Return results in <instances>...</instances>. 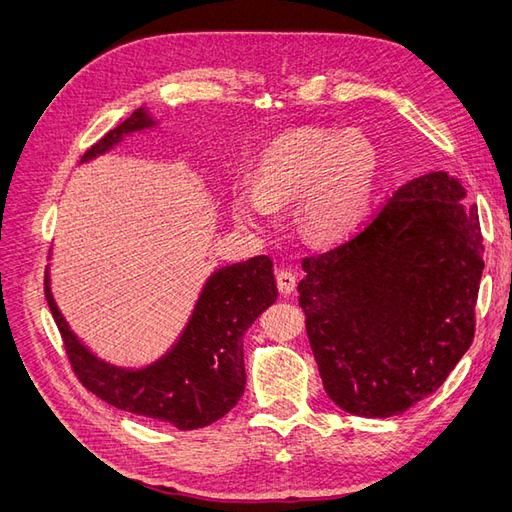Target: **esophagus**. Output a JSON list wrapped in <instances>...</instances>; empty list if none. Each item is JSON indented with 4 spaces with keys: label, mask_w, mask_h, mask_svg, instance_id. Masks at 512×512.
<instances>
[{
    "label": "esophagus",
    "mask_w": 512,
    "mask_h": 512,
    "mask_svg": "<svg viewBox=\"0 0 512 512\" xmlns=\"http://www.w3.org/2000/svg\"><path fill=\"white\" fill-rule=\"evenodd\" d=\"M275 280H277V288H280L282 294H292L294 286H297V277H294V273H290V271H277Z\"/></svg>",
    "instance_id": "obj_1"
}]
</instances>
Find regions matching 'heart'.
Masks as SVG:
<instances>
[{"label": "heart", "instance_id": "1", "mask_svg": "<svg viewBox=\"0 0 512 512\" xmlns=\"http://www.w3.org/2000/svg\"><path fill=\"white\" fill-rule=\"evenodd\" d=\"M378 168L376 149L361 134L303 130L265 149L254 188L237 196L243 220H269L275 205L299 198V222L309 235L337 241L359 226L367 211Z\"/></svg>", "mask_w": 512, "mask_h": 512}]
</instances>
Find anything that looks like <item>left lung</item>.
I'll use <instances>...</instances> for the list:
<instances>
[{
    "instance_id": "8db88e82",
    "label": "left lung",
    "mask_w": 512,
    "mask_h": 512,
    "mask_svg": "<svg viewBox=\"0 0 512 512\" xmlns=\"http://www.w3.org/2000/svg\"><path fill=\"white\" fill-rule=\"evenodd\" d=\"M442 170L408 181L329 252L303 258L299 305L324 391L367 418L406 412L470 348L483 275L478 209Z\"/></svg>"
}]
</instances>
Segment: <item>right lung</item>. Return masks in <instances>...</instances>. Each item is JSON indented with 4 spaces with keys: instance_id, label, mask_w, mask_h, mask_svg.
Wrapping results in <instances>:
<instances>
[{
    "instance_id": "right-lung-1",
    "label": "right lung",
    "mask_w": 512,
    "mask_h": 512,
    "mask_svg": "<svg viewBox=\"0 0 512 512\" xmlns=\"http://www.w3.org/2000/svg\"><path fill=\"white\" fill-rule=\"evenodd\" d=\"M149 126L153 121L147 113L134 111L87 149L81 162L108 151L123 134ZM271 267L269 256H256L215 271L173 350L138 371L98 361L74 337L53 301L49 275L44 280V297L64 339L72 371L87 391L119 410L190 431L220 421L245 391L243 335L277 299Z\"/></svg>"
}]
</instances>
